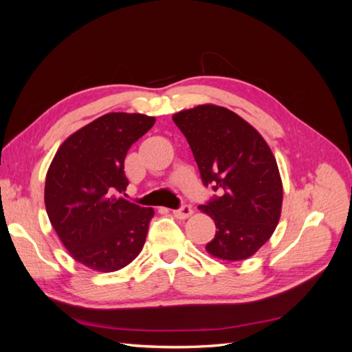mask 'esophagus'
Masks as SVG:
<instances>
[{"label":"esophagus","instance_id":"esophagus-1","mask_svg":"<svg viewBox=\"0 0 352 352\" xmlns=\"http://www.w3.org/2000/svg\"><path fill=\"white\" fill-rule=\"evenodd\" d=\"M192 212H194L192 206L185 204V206H182L180 208L175 210V211H173V214H175V217H176V219H188L189 216H192Z\"/></svg>","mask_w":352,"mask_h":352}]
</instances>
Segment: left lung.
<instances>
[{"mask_svg":"<svg viewBox=\"0 0 352 352\" xmlns=\"http://www.w3.org/2000/svg\"><path fill=\"white\" fill-rule=\"evenodd\" d=\"M192 150L204 186L219 192L199 206L216 223L207 251L239 261L269 241L280 217L282 180L269 145L233 111L198 105L173 116Z\"/></svg>","mask_w":352,"mask_h":352,"instance_id":"obj_1","label":"left lung"}]
</instances>
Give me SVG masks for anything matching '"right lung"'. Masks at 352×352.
Instances as JSON below:
<instances>
[{
  "mask_svg": "<svg viewBox=\"0 0 352 352\" xmlns=\"http://www.w3.org/2000/svg\"><path fill=\"white\" fill-rule=\"evenodd\" d=\"M154 117L109 113L63 142L48 168L45 207L72 257L97 272H116L141 252L153 208L122 197L124 158Z\"/></svg>",
  "mask_w": 352,
  "mask_h": 352,
  "instance_id": "right-lung-1",
  "label": "right lung"
}]
</instances>
